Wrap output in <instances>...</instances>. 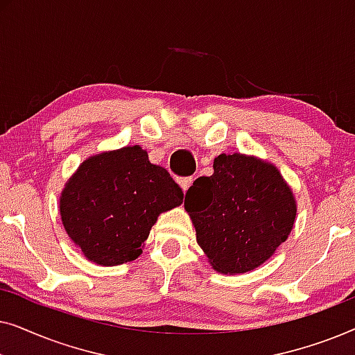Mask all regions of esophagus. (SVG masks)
I'll return each mask as SVG.
<instances>
[{
	"label": "esophagus",
	"instance_id": "esophagus-1",
	"mask_svg": "<svg viewBox=\"0 0 355 355\" xmlns=\"http://www.w3.org/2000/svg\"><path fill=\"white\" fill-rule=\"evenodd\" d=\"M179 186H181V189H182V191L184 192H186L187 191V189L189 187H191V184L193 182V178L192 176H189V178H181V179H179Z\"/></svg>",
	"mask_w": 355,
	"mask_h": 355
}]
</instances>
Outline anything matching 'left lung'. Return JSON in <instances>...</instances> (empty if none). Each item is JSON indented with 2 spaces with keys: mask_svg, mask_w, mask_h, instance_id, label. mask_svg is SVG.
I'll return each mask as SVG.
<instances>
[{
  "mask_svg": "<svg viewBox=\"0 0 355 355\" xmlns=\"http://www.w3.org/2000/svg\"><path fill=\"white\" fill-rule=\"evenodd\" d=\"M215 173L193 181L184 207L213 268L245 273L270 259L295 220L293 191L278 169L245 155H220Z\"/></svg>",
  "mask_w": 355,
  "mask_h": 355,
  "instance_id": "8db88e82",
  "label": "left lung"
}]
</instances>
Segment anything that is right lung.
I'll return each mask as SVG.
<instances>
[{
	"label": "right lung",
	"mask_w": 355,
	"mask_h": 355,
	"mask_svg": "<svg viewBox=\"0 0 355 355\" xmlns=\"http://www.w3.org/2000/svg\"><path fill=\"white\" fill-rule=\"evenodd\" d=\"M182 189L139 145L85 159L61 193L64 230L96 265L113 266L142 254L162 211L181 205Z\"/></svg>",
	"instance_id": "obj_1"
}]
</instances>
